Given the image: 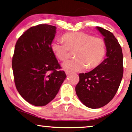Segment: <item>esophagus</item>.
I'll return each mask as SVG.
<instances>
[{
	"instance_id": "esophagus-1",
	"label": "esophagus",
	"mask_w": 132,
	"mask_h": 132,
	"mask_svg": "<svg viewBox=\"0 0 132 132\" xmlns=\"http://www.w3.org/2000/svg\"><path fill=\"white\" fill-rule=\"evenodd\" d=\"M64 71H65V73H66V74L67 75H68V74L69 73H70V71H69V70H64Z\"/></svg>"
}]
</instances>
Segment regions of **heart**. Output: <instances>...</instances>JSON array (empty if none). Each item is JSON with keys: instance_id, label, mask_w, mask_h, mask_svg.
<instances>
[{"instance_id": "obj_1", "label": "heart", "mask_w": 132, "mask_h": 132, "mask_svg": "<svg viewBox=\"0 0 132 132\" xmlns=\"http://www.w3.org/2000/svg\"><path fill=\"white\" fill-rule=\"evenodd\" d=\"M64 42L57 40L52 44L55 56L62 62L70 57V51H75V59L65 63L63 68L71 71H82L95 68L103 60L106 53V44L103 38L83 32H69L62 37Z\"/></svg>"}]
</instances>
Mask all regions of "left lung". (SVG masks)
I'll return each mask as SVG.
<instances>
[{"label":"left lung","instance_id":"1","mask_svg":"<svg viewBox=\"0 0 132 132\" xmlns=\"http://www.w3.org/2000/svg\"><path fill=\"white\" fill-rule=\"evenodd\" d=\"M96 28L104 37L107 58L94 70L79 73L75 87L80 101L94 109L103 107L113 99L123 75V53L118 40L110 31L100 27Z\"/></svg>","mask_w":132,"mask_h":132}]
</instances>
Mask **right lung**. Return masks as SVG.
<instances>
[{"mask_svg":"<svg viewBox=\"0 0 132 132\" xmlns=\"http://www.w3.org/2000/svg\"><path fill=\"white\" fill-rule=\"evenodd\" d=\"M56 27H32L19 37L12 57L16 88L25 101L44 106L52 101L66 77L52 50Z\"/></svg>","mask_w":132,"mask_h":132,"instance_id":"obj_1","label":"right lung"}]
</instances>
